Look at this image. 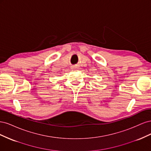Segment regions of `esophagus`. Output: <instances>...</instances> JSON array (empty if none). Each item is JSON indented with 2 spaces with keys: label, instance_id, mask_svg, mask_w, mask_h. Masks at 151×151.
<instances>
[{
  "label": "esophagus",
  "instance_id": "1",
  "mask_svg": "<svg viewBox=\"0 0 151 151\" xmlns=\"http://www.w3.org/2000/svg\"><path fill=\"white\" fill-rule=\"evenodd\" d=\"M77 67V65H72L71 67H70V68H71V69H75V68H76Z\"/></svg>",
  "mask_w": 151,
  "mask_h": 151
}]
</instances>
